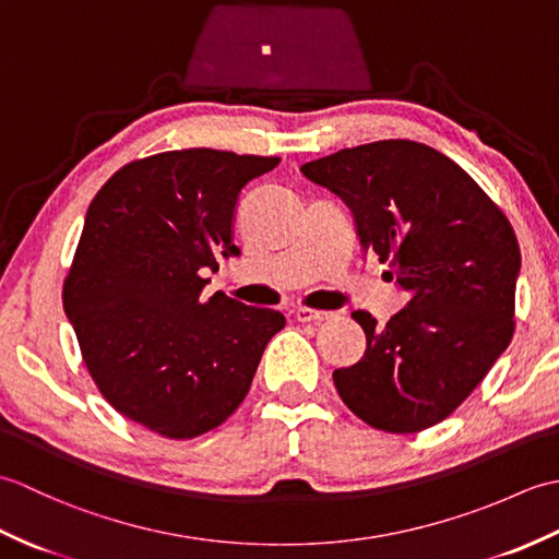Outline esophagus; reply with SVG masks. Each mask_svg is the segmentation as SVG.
<instances>
[{
	"label": "esophagus",
	"mask_w": 559,
	"mask_h": 559,
	"mask_svg": "<svg viewBox=\"0 0 559 559\" xmlns=\"http://www.w3.org/2000/svg\"><path fill=\"white\" fill-rule=\"evenodd\" d=\"M331 317H334V312L314 310V307H298V310H295V319L302 324H319V322H326Z\"/></svg>",
	"instance_id": "obj_1"
}]
</instances>
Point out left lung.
<instances>
[{"mask_svg":"<svg viewBox=\"0 0 559 559\" xmlns=\"http://www.w3.org/2000/svg\"><path fill=\"white\" fill-rule=\"evenodd\" d=\"M300 170L346 201L365 252L408 293L384 326L353 312L367 350L334 372L338 396L374 430L413 435L442 423L514 336L512 223L461 165L418 141L343 148Z\"/></svg>","mask_w":559,"mask_h":559,"instance_id":"1","label":"left lung"}]
</instances>
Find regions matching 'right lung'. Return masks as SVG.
Returning <instances> with one entry per match:
<instances>
[{
    "mask_svg": "<svg viewBox=\"0 0 559 559\" xmlns=\"http://www.w3.org/2000/svg\"><path fill=\"white\" fill-rule=\"evenodd\" d=\"M276 156L165 151L122 165L93 197L62 300L81 358L110 406L168 439H194L245 401L276 310L225 293L201 300L199 271L235 257L242 189Z\"/></svg>",
    "mask_w": 559,
    "mask_h": 559,
    "instance_id": "obj_1",
    "label": "right lung"
}]
</instances>
